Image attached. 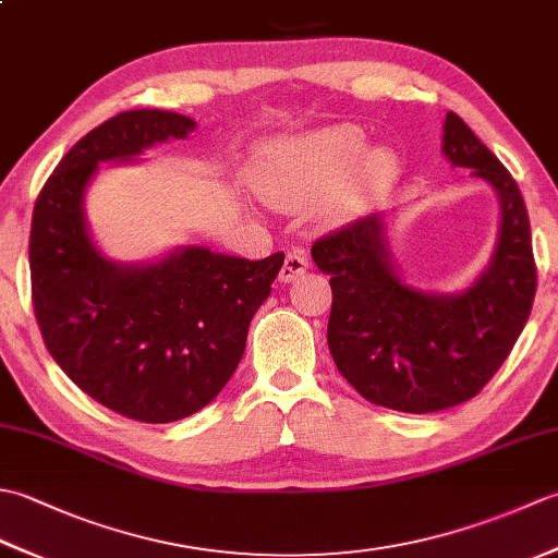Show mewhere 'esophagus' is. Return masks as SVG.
<instances>
[{
    "instance_id": "obj_1",
    "label": "esophagus",
    "mask_w": 558,
    "mask_h": 558,
    "mask_svg": "<svg viewBox=\"0 0 558 558\" xmlns=\"http://www.w3.org/2000/svg\"><path fill=\"white\" fill-rule=\"evenodd\" d=\"M310 270V258L302 252V248H292L286 256V264H282L280 272H278V280L280 282H292L298 280L302 272Z\"/></svg>"
}]
</instances>
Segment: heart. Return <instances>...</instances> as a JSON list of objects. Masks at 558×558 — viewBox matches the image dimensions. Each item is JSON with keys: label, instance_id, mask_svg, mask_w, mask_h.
I'll use <instances>...</instances> for the list:
<instances>
[{"label": "heart", "instance_id": "obj_1", "mask_svg": "<svg viewBox=\"0 0 558 558\" xmlns=\"http://www.w3.org/2000/svg\"><path fill=\"white\" fill-rule=\"evenodd\" d=\"M398 170L393 150L366 148V134L354 124L324 126L278 141L264 150L254 182L270 204L300 206L340 189V204L364 206Z\"/></svg>", "mask_w": 558, "mask_h": 558}]
</instances>
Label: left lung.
I'll list each match as a JSON object with an SVG mask.
<instances>
[{"instance_id":"left-lung-1","label":"left lung","mask_w":558,"mask_h":558,"mask_svg":"<svg viewBox=\"0 0 558 558\" xmlns=\"http://www.w3.org/2000/svg\"><path fill=\"white\" fill-rule=\"evenodd\" d=\"M444 156L470 168L499 198V236L480 276L460 292L405 278L390 248V213H372L322 236L312 258L330 276L328 350L338 372L374 405L436 412L475 398L523 333L537 290L525 201L499 158L456 112Z\"/></svg>"}]
</instances>
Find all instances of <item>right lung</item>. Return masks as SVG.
I'll return each mask as SVG.
<instances>
[{
  "mask_svg": "<svg viewBox=\"0 0 558 558\" xmlns=\"http://www.w3.org/2000/svg\"><path fill=\"white\" fill-rule=\"evenodd\" d=\"M194 129L170 110L117 114L66 153L33 208L31 288L47 350L83 393L148 424L184 420L220 393L286 260L282 252L248 260L177 246L120 264L100 252L86 220L100 162H138Z\"/></svg>",
  "mask_w": 558,
  "mask_h": 558,
  "instance_id": "1",
  "label": "right lung"
}]
</instances>
